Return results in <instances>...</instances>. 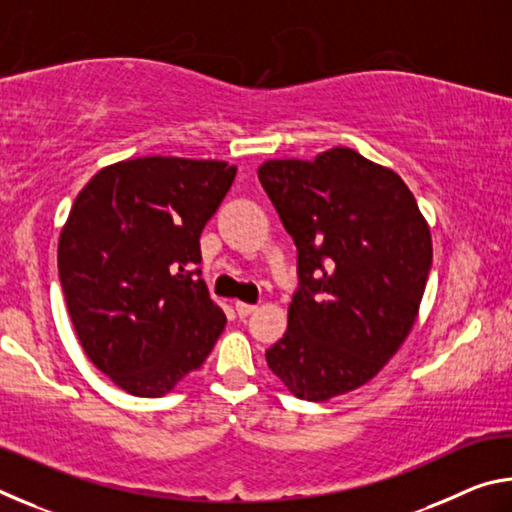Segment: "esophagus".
<instances>
[{
	"label": "esophagus",
	"mask_w": 512,
	"mask_h": 512,
	"mask_svg": "<svg viewBox=\"0 0 512 512\" xmlns=\"http://www.w3.org/2000/svg\"><path fill=\"white\" fill-rule=\"evenodd\" d=\"M235 309H237L239 318H246V316L253 314V311H255L257 307H255V305H248V302H235Z\"/></svg>",
	"instance_id": "34e87169"
}]
</instances>
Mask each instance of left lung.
Wrapping results in <instances>:
<instances>
[{
	"label": "left lung",
	"instance_id": "8db88e82",
	"mask_svg": "<svg viewBox=\"0 0 512 512\" xmlns=\"http://www.w3.org/2000/svg\"><path fill=\"white\" fill-rule=\"evenodd\" d=\"M257 176L296 241L300 277L266 363L300 400H332L368 384L409 336L433 259L429 223L393 169L345 146L266 160Z\"/></svg>",
	"mask_w": 512,
	"mask_h": 512
}]
</instances>
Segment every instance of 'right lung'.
<instances>
[{
  "label": "right lung",
  "instance_id": "right-lung-1",
  "mask_svg": "<svg viewBox=\"0 0 512 512\" xmlns=\"http://www.w3.org/2000/svg\"><path fill=\"white\" fill-rule=\"evenodd\" d=\"M235 176L223 160L149 155L108 164L76 196L60 284L81 348L126 393H171L221 336L198 239Z\"/></svg>",
  "mask_w": 512,
  "mask_h": 512
}]
</instances>
